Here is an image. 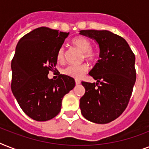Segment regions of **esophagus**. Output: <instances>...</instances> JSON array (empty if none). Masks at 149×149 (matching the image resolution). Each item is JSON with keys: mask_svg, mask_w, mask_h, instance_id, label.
I'll use <instances>...</instances> for the list:
<instances>
[{"mask_svg": "<svg viewBox=\"0 0 149 149\" xmlns=\"http://www.w3.org/2000/svg\"><path fill=\"white\" fill-rule=\"evenodd\" d=\"M75 82H76V84H77V85H79V84H80V83H81V81L78 79H75Z\"/></svg>", "mask_w": 149, "mask_h": 149, "instance_id": "1", "label": "esophagus"}]
</instances>
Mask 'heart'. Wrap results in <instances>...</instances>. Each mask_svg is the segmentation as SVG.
<instances>
[{"mask_svg": "<svg viewBox=\"0 0 149 149\" xmlns=\"http://www.w3.org/2000/svg\"><path fill=\"white\" fill-rule=\"evenodd\" d=\"M72 45H74L81 52H84V57L86 60L94 62L97 59L98 55L96 52L93 51L91 42L87 38L83 36L76 37L72 40ZM65 50L64 48L61 47L57 52V59L59 62H62L64 59ZM88 70V65L86 64H81L79 65H68L67 67L63 70V74L73 77V78H81Z\"/></svg>", "mask_w": 149, "mask_h": 149, "instance_id": "obj_1", "label": "heart"}]
</instances>
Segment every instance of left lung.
Returning a JSON list of instances; mask_svg holds the SVG:
<instances>
[{
    "instance_id": "8db88e82",
    "label": "left lung",
    "mask_w": 149,
    "mask_h": 149,
    "mask_svg": "<svg viewBox=\"0 0 149 149\" xmlns=\"http://www.w3.org/2000/svg\"><path fill=\"white\" fill-rule=\"evenodd\" d=\"M79 34L99 45L100 59L89 74L96 83L82 82L85 93L79 100L86 120L107 124L127 107L136 80L135 56L125 38L107 30H81Z\"/></svg>"
}]
</instances>
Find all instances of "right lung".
Here are the masks:
<instances>
[{
    "label": "right lung",
    "mask_w": 149,
    "mask_h": 149,
    "mask_svg": "<svg viewBox=\"0 0 149 149\" xmlns=\"http://www.w3.org/2000/svg\"><path fill=\"white\" fill-rule=\"evenodd\" d=\"M69 32L41 27L24 36L11 61V91L22 111L37 121L55 118L63 97L74 88L75 80L59 74L49 79L57 63V52Z\"/></svg>",
    "instance_id": "right-lung-1"
}]
</instances>
